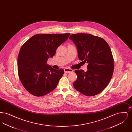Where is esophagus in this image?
<instances>
[{
  "label": "esophagus",
  "instance_id": "esophagus-1",
  "mask_svg": "<svg viewBox=\"0 0 132 132\" xmlns=\"http://www.w3.org/2000/svg\"><path fill=\"white\" fill-rule=\"evenodd\" d=\"M64 72L66 73H71V72H72L73 71L72 69H69V68H65V69H64Z\"/></svg>",
  "mask_w": 132,
  "mask_h": 132
}]
</instances>
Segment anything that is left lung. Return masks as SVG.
<instances>
[{"instance_id":"left-lung-1","label":"left lung","mask_w":132,"mask_h":132,"mask_svg":"<svg viewBox=\"0 0 132 132\" xmlns=\"http://www.w3.org/2000/svg\"><path fill=\"white\" fill-rule=\"evenodd\" d=\"M69 39L77 46L79 59L88 63L87 72L75 71L77 79L73 83L74 88L86 96L100 94L113 75L114 60L109 45L103 38L88 34H73Z\"/></svg>"}]
</instances>
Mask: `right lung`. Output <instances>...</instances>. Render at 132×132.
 Returning a JSON list of instances; mask_svg holds the SVG:
<instances>
[{
  "label": "right lung",
  "mask_w": 132,
  "mask_h": 132,
  "mask_svg": "<svg viewBox=\"0 0 132 132\" xmlns=\"http://www.w3.org/2000/svg\"><path fill=\"white\" fill-rule=\"evenodd\" d=\"M70 34H38L23 44L18 57L19 79L26 90L36 96L50 93L56 87L64 74L47 64L58 47L65 42Z\"/></svg>",
  "instance_id": "add662e5"
}]
</instances>
